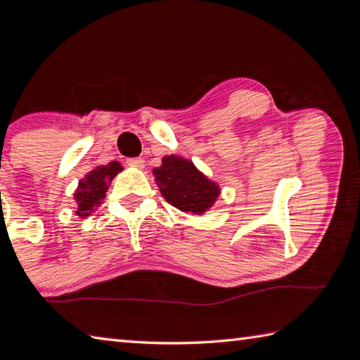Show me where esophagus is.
Returning <instances> with one entry per match:
<instances>
[{
	"mask_svg": "<svg viewBox=\"0 0 360 360\" xmlns=\"http://www.w3.org/2000/svg\"><path fill=\"white\" fill-rule=\"evenodd\" d=\"M127 165L133 168H143L145 164L142 158H131V159H127Z\"/></svg>",
	"mask_w": 360,
	"mask_h": 360,
	"instance_id": "obj_1",
	"label": "esophagus"
}]
</instances>
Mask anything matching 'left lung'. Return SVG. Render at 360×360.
Segmentation results:
<instances>
[{
  "instance_id": "8db88e82",
  "label": "left lung",
  "mask_w": 360,
  "mask_h": 360,
  "mask_svg": "<svg viewBox=\"0 0 360 360\" xmlns=\"http://www.w3.org/2000/svg\"><path fill=\"white\" fill-rule=\"evenodd\" d=\"M153 174L165 201L182 212L202 215L219 196L215 182L184 158L165 156L162 165L155 168Z\"/></svg>"
}]
</instances>
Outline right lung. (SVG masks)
Listing matches in <instances>:
<instances>
[{
	"mask_svg": "<svg viewBox=\"0 0 360 360\" xmlns=\"http://www.w3.org/2000/svg\"><path fill=\"white\" fill-rule=\"evenodd\" d=\"M122 172V165L116 160H112L108 165L96 167L93 172H89L85 178L79 182V187L75 190L74 198L77 201V210L75 213L80 218L89 217L94 207H97L105 198L106 190H108L110 182L114 176Z\"/></svg>",
	"mask_w": 360,
	"mask_h": 360,
	"instance_id": "obj_1",
	"label": "right lung"
}]
</instances>
